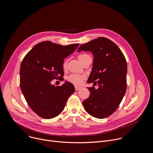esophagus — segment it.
Instances as JSON below:
<instances>
[{"instance_id":"obj_1","label":"esophagus","mask_w":153,"mask_h":153,"mask_svg":"<svg viewBox=\"0 0 153 153\" xmlns=\"http://www.w3.org/2000/svg\"><path fill=\"white\" fill-rule=\"evenodd\" d=\"M74 87H75V90H76V91H78V90H79L80 89H81V87H79V86H75Z\"/></svg>"}]
</instances>
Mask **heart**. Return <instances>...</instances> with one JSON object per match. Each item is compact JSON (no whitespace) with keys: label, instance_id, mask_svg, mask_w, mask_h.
Returning a JSON list of instances; mask_svg holds the SVG:
<instances>
[{"label":"heart","instance_id":"heart-1","mask_svg":"<svg viewBox=\"0 0 153 153\" xmlns=\"http://www.w3.org/2000/svg\"><path fill=\"white\" fill-rule=\"evenodd\" d=\"M88 56V55L86 54H82L79 55L78 59L80 61V62H82V61ZM66 67H67V62H64L63 63V67L65 68H66ZM85 79V76L84 75H80V74H71L68 77V81L76 85H82Z\"/></svg>","mask_w":153,"mask_h":153}]
</instances>
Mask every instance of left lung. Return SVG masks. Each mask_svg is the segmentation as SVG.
Masks as SVG:
<instances>
[{
	"label": "left lung",
	"instance_id": "left-lung-1",
	"mask_svg": "<svg viewBox=\"0 0 153 153\" xmlns=\"http://www.w3.org/2000/svg\"><path fill=\"white\" fill-rule=\"evenodd\" d=\"M81 51L93 53V68L88 83H97L99 86L98 89L94 86L88 88L91 94L83 102V105L91 116L106 118L115 112L126 92L125 57L113 41L102 37L81 45L78 52Z\"/></svg>",
	"mask_w": 153,
	"mask_h": 153
}]
</instances>
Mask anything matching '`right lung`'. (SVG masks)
I'll return each instance as SVG.
<instances>
[{"mask_svg":"<svg viewBox=\"0 0 153 153\" xmlns=\"http://www.w3.org/2000/svg\"><path fill=\"white\" fill-rule=\"evenodd\" d=\"M79 45L62 46L50 41L42 42L22 62L20 88L27 103L39 116L50 119L59 115L75 91L74 85L69 82L56 86L51 81L63 76V59L72 54Z\"/></svg>","mask_w":153,"mask_h":153,"instance_id":"add662e5","label":"right lung"}]
</instances>
